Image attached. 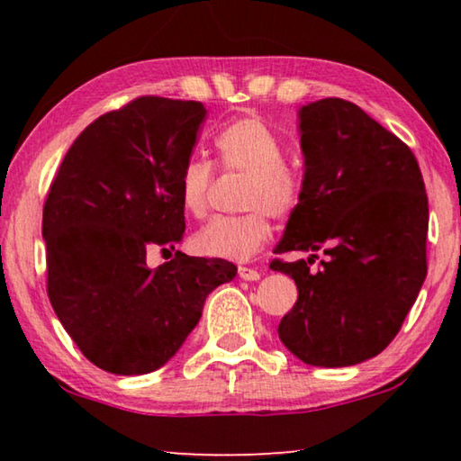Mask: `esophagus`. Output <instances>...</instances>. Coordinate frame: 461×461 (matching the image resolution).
<instances>
[{
    "instance_id": "esophagus-1",
    "label": "esophagus",
    "mask_w": 461,
    "mask_h": 461,
    "mask_svg": "<svg viewBox=\"0 0 461 461\" xmlns=\"http://www.w3.org/2000/svg\"><path fill=\"white\" fill-rule=\"evenodd\" d=\"M238 275L241 280H260V272L254 268H248V267H240Z\"/></svg>"
}]
</instances>
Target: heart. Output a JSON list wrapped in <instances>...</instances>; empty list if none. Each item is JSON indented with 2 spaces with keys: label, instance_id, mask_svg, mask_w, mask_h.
<instances>
[{
  "label": "heart",
  "instance_id": "1",
  "mask_svg": "<svg viewBox=\"0 0 461 461\" xmlns=\"http://www.w3.org/2000/svg\"><path fill=\"white\" fill-rule=\"evenodd\" d=\"M215 150L225 170L246 175L241 207L255 212L241 217H215L194 233L193 246L209 258L244 262L270 241L267 212L272 217L291 215L299 205L301 185L283 165V140L256 115H241L225 123L215 136ZM212 183L213 167L207 160H186L178 178V194L191 215H205Z\"/></svg>",
  "mask_w": 461,
  "mask_h": 461
}]
</instances>
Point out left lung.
Wrapping results in <instances>:
<instances>
[{
  "mask_svg": "<svg viewBox=\"0 0 461 461\" xmlns=\"http://www.w3.org/2000/svg\"><path fill=\"white\" fill-rule=\"evenodd\" d=\"M303 183L270 264L299 299L278 338L301 362L343 368L378 356L415 305L427 276L429 205L415 156L364 109L339 97L299 109ZM323 249L322 268L308 264Z\"/></svg>",
  "mask_w": 461,
  "mask_h": 461,
  "instance_id": "left-lung-1",
  "label": "left lung"
}]
</instances>
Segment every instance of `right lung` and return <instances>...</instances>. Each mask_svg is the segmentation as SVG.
<instances>
[{"instance_id":"right-lung-1","label":"right lung","mask_w":461,"mask_h":461,"mask_svg":"<svg viewBox=\"0 0 461 461\" xmlns=\"http://www.w3.org/2000/svg\"><path fill=\"white\" fill-rule=\"evenodd\" d=\"M207 109L199 101L140 97L85 128L44 203L49 299L65 331L97 368L158 370L199 323L209 293L236 264L176 252L148 268L150 248L185 233L181 170Z\"/></svg>"}]
</instances>
